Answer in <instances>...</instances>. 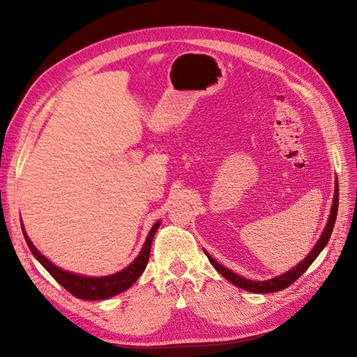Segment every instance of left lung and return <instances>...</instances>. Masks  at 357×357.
Listing matches in <instances>:
<instances>
[{"mask_svg":"<svg viewBox=\"0 0 357 357\" xmlns=\"http://www.w3.org/2000/svg\"><path fill=\"white\" fill-rule=\"evenodd\" d=\"M337 206H339V187H337V179H336V190H335V198H333V206H331V213H330V218H328V222H327V227H325V230L322 233V236L319 238V241H317V244L314 245V248L312 250V252L308 253V256L305 257L304 261L299 262L298 265H296L294 268H291L290 271L284 273V275H280L278 278H273L270 280H259V282H256V280H250V279H245L242 278L239 275H236V273H233L231 270L222 267L221 264H218L213 257L208 256V261L210 264L213 265V267L221 273V275L227 279L230 280L231 284H234L236 287L242 288V290H247V291H252V293H275V291H279V290H284V288L290 287L294 280H298L299 276L304 275V273L308 270L310 265L313 264V261L316 259L317 256H319V253L324 250V247L327 245V242L331 236V231H333V227H335V222H336V216H337Z\"/></svg>","mask_w":357,"mask_h":357,"instance_id":"left-lung-1","label":"left lung"}]
</instances>
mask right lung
Returning <instances> with one entry per match:
<instances>
[{
    "mask_svg": "<svg viewBox=\"0 0 357 357\" xmlns=\"http://www.w3.org/2000/svg\"><path fill=\"white\" fill-rule=\"evenodd\" d=\"M159 224L161 222H156L153 227H151L149 236H147L146 242H144L141 253L130 265H128L127 268H124L123 271L115 273V275L102 276V278L79 276V275H73V273L58 268L56 265H53L49 259H45V257L40 252H38L24 230H22V233H24V238H26L30 252H32V255L41 262L43 267L50 273L52 278L55 279L59 285H63L67 291L73 294L75 298H78V299L102 301V299H109V298H112V296L126 291L127 288H130L136 282V279L142 275V271H144V268H146V265L149 262L151 241H153V236H155Z\"/></svg>",
    "mask_w": 357,
    "mask_h": 357,
    "instance_id": "add662e5",
    "label": "right lung"
}]
</instances>
